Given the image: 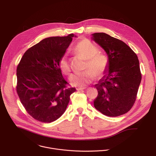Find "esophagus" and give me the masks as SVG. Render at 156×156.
Returning a JSON list of instances; mask_svg holds the SVG:
<instances>
[{
  "label": "esophagus",
  "instance_id": "esophagus-1",
  "mask_svg": "<svg viewBox=\"0 0 156 156\" xmlns=\"http://www.w3.org/2000/svg\"><path fill=\"white\" fill-rule=\"evenodd\" d=\"M86 89V87H78V88H76V90L77 91H82V90H84Z\"/></svg>",
  "mask_w": 156,
  "mask_h": 156
}]
</instances>
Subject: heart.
Listing matches in <instances>:
<instances>
[{
    "label": "heart",
    "instance_id": "1",
    "mask_svg": "<svg viewBox=\"0 0 156 156\" xmlns=\"http://www.w3.org/2000/svg\"><path fill=\"white\" fill-rule=\"evenodd\" d=\"M73 50L75 54L86 59V63L84 71L76 73L70 76V81L72 85L84 86L93 81L95 75L98 78H101L106 75L109 69L108 58L104 54L99 52V48L92 41L83 39L76 44ZM58 65L64 75L70 74L71 68L66 55L60 58Z\"/></svg>",
    "mask_w": 156,
    "mask_h": 156
}]
</instances>
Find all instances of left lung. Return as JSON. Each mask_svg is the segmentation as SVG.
<instances>
[{
	"label": "left lung",
	"mask_w": 156,
	"mask_h": 156,
	"mask_svg": "<svg viewBox=\"0 0 156 156\" xmlns=\"http://www.w3.org/2000/svg\"><path fill=\"white\" fill-rule=\"evenodd\" d=\"M93 39L109 60L108 73L95 84L98 96L94 107L108 117L123 115L134 105L141 81L138 57L124 42L106 33H94Z\"/></svg>",
	"instance_id": "left-lung-1"
}]
</instances>
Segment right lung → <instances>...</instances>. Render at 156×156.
Masks as SVG:
<instances>
[{
  "mask_svg": "<svg viewBox=\"0 0 156 156\" xmlns=\"http://www.w3.org/2000/svg\"><path fill=\"white\" fill-rule=\"evenodd\" d=\"M75 35L44 39L28 49L16 69V90L28 114L51 123L64 113L75 87H69L58 62Z\"/></svg>",
  "mask_w": 156,
  "mask_h": 156,
  "instance_id": "add662e5",
  "label": "right lung"
}]
</instances>
